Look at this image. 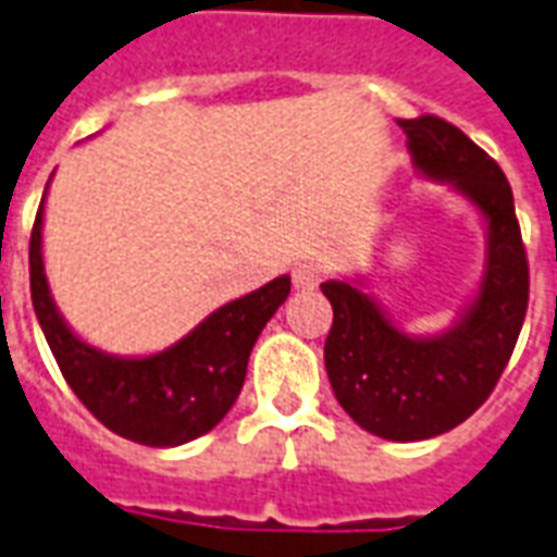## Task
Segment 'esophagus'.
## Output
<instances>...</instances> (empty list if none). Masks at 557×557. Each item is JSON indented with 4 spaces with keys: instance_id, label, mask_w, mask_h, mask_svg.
I'll return each instance as SVG.
<instances>
[{
    "instance_id": "obj_1",
    "label": "esophagus",
    "mask_w": 557,
    "mask_h": 557,
    "mask_svg": "<svg viewBox=\"0 0 557 557\" xmlns=\"http://www.w3.org/2000/svg\"><path fill=\"white\" fill-rule=\"evenodd\" d=\"M325 277L327 262H322V259H304V262H298L295 271H292V280H295L298 289H315Z\"/></svg>"
}]
</instances>
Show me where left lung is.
<instances>
[{
  "label": "left lung",
  "instance_id": "1",
  "mask_svg": "<svg viewBox=\"0 0 557 557\" xmlns=\"http://www.w3.org/2000/svg\"><path fill=\"white\" fill-rule=\"evenodd\" d=\"M420 172L454 182L490 226L486 277L466 319L442 337L399 334L370 295L327 280L334 325L325 370L334 397L358 426L391 442L454 430L490 399L516 349L528 310V256L513 190L502 166L438 115L399 119Z\"/></svg>",
  "mask_w": 557,
  "mask_h": 557
}]
</instances>
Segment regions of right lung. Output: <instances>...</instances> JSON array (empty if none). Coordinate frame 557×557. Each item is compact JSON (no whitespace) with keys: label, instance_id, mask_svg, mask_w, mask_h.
<instances>
[{"label":"right lung","instance_id":"1","mask_svg":"<svg viewBox=\"0 0 557 557\" xmlns=\"http://www.w3.org/2000/svg\"><path fill=\"white\" fill-rule=\"evenodd\" d=\"M44 199L29 238L35 315L71 391L107 430L148 447H175L214 430L238 399L253 343L289 295V277L220 307L172 349L110 358L71 334L55 313L41 262Z\"/></svg>","mask_w":557,"mask_h":557}]
</instances>
